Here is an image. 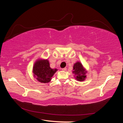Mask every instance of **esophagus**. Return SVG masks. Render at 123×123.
<instances>
[{
	"instance_id": "1",
	"label": "esophagus",
	"mask_w": 123,
	"mask_h": 123,
	"mask_svg": "<svg viewBox=\"0 0 123 123\" xmlns=\"http://www.w3.org/2000/svg\"><path fill=\"white\" fill-rule=\"evenodd\" d=\"M62 70H63V71H66V70H67V68H62Z\"/></svg>"
}]
</instances>
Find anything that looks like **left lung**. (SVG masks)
<instances>
[{
  "label": "left lung",
  "instance_id": "left-lung-1",
  "mask_svg": "<svg viewBox=\"0 0 123 123\" xmlns=\"http://www.w3.org/2000/svg\"><path fill=\"white\" fill-rule=\"evenodd\" d=\"M73 73L74 74V78L78 81H84L87 78L86 70L80 62L77 61L73 65Z\"/></svg>",
  "mask_w": 123,
  "mask_h": 123
}]
</instances>
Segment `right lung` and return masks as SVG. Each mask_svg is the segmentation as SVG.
Listing matches in <instances>:
<instances>
[{
  "label": "right lung",
  "instance_id": "right-lung-1",
  "mask_svg": "<svg viewBox=\"0 0 123 123\" xmlns=\"http://www.w3.org/2000/svg\"><path fill=\"white\" fill-rule=\"evenodd\" d=\"M57 69H52L50 67L49 60L39 58L34 63L32 68L34 77L38 82L48 83L51 81V78Z\"/></svg>",
  "mask_w": 123,
  "mask_h": 123
}]
</instances>
